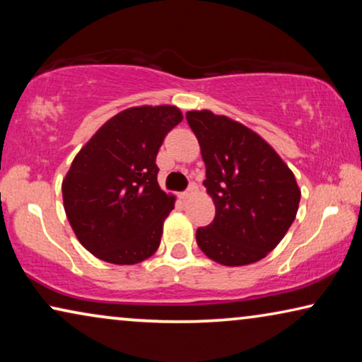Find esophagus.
I'll list each match as a JSON object with an SVG mask.
<instances>
[{
    "mask_svg": "<svg viewBox=\"0 0 362 362\" xmlns=\"http://www.w3.org/2000/svg\"><path fill=\"white\" fill-rule=\"evenodd\" d=\"M192 192H194V186H191V187H189V189H187V191H185V192H181V194H180V197H181V199H182V201H186V199H187V197H189V196L192 194Z\"/></svg>",
    "mask_w": 362,
    "mask_h": 362,
    "instance_id": "obj_1",
    "label": "esophagus"
}]
</instances>
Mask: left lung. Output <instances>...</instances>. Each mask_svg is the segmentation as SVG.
I'll return each instance as SVG.
<instances>
[{"label": "left lung", "instance_id": "left-lung-1", "mask_svg": "<svg viewBox=\"0 0 362 362\" xmlns=\"http://www.w3.org/2000/svg\"><path fill=\"white\" fill-rule=\"evenodd\" d=\"M187 123L199 141L207 194L216 217L196 242L226 267L255 264L269 255L293 224L301 191L279 153L244 123L211 110H191Z\"/></svg>", "mask_w": 362, "mask_h": 362}]
</instances>
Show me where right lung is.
I'll return each instance as SVG.
<instances>
[{"label":"right lung","mask_w":362,"mask_h":362,"mask_svg":"<svg viewBox=\"0 0 362 362\" xmlns=\"http://www.w3.org/2000/svg\"><path fill=\"white\" fill-rule=\"evenodd\" d=\"M181 120L175 105L125 108L74 158L62 180L64 209L78 242L97 259L135 265L160 247L176 197L158 185L156 155Z\"/></svg>","instance_id":"add662e5"}]
</instances>
